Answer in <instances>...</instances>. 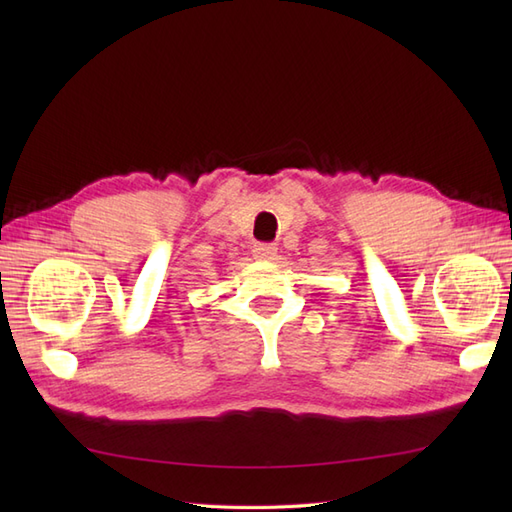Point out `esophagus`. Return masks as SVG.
<instances>
[{
    "label": "esophagus",
    "instance_id": "esophagus-1",
    "mask_svg": "<svg viewBox=\"0 0 512 512\" xmlns=\"http://www.w3.org/2000/svg\"><path fill=\"white\" fill-rule=\"evenodd\" d=\"M277 256V247L275 245H267V243H260L254 247V258L260 262H271Z\"/></svg>",
    "mask_w": 512,
    "mask_h": 512
}]
</instances>
